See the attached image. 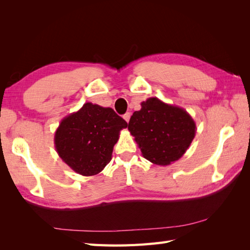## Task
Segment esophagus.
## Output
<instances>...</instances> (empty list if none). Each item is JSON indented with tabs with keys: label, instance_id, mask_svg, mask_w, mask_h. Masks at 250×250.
Wrapping results in <instances>:
<instances>
[{
	"label": "esophagus",
	"instance_id": "obj_1",
	"mask_svg": "<svg viewBox=\"0 0 250 250\" xmlns=\"http://www.w3.org/2000/svg\"><path fill=\"white\" fill-rule=\"evenodd\" d=\"M130 118H131V114L130 113H125V115H124V119L128 122L129 124V121H130Z\"/></svg>",
	"mask_w": 250,
	"mask_h": 250
}]
</instances>
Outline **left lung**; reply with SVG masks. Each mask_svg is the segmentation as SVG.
<instances>
[{"mask_svg": "<svg viewBox=\"0 0 250 250\" xmlns=\"http://www.w3.org/2000/svg\"><path fill=\"white\" fill-rule=\"evenodd\" d=\"M131 116L128 129L142 155L158 166H168L184 156L192 143L196 125L187 111L158 98L141 103Z\"/></svg>", "mask_w": 250, "mask_h": 250, "instance_id": "8db88e82", "label": "left lung"}]
</instances>
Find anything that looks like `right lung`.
Wrapping results in <instances>:
<instances>
[{"label":"right lung","instance_id":"1","mask_svg":"<svg viewBox=\"0 0 250 250\" xmlns=\"http://www.w3.org/2000/svg\"><path fill=\"white\" fill-rule=\"evenodd\" d=\"M126 126L113 108L84 103L61 120L55 133L56 150L74 172L93 176L109 163L120 131Z\"/></svg>","mask_w":250,"mask_h":250}]
</instances>
